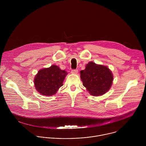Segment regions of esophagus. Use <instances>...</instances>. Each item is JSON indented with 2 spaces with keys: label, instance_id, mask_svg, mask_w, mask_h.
I'll list each match as a JSON object with an SVG mask.
<instances>
[{
  "label": "esophagus",
  "instance_id": "esophagus-1",
  "mask_svg": "<svg viewBox=\"0 0 146 146\" xmlns=\"http://www.w3.org/2000/svg\"><path fill=\"white\" fill-rule=\"evenodd\" d=\"M78 72V69H74L71 70V73L72 74H77Z\"/></svg>",
  "mask_w": 146,
  "mask_h": 146
}]
</instances>
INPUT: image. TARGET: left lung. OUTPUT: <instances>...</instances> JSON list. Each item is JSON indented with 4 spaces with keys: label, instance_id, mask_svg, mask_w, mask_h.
Segmentation results:
<instances>
[{
    "label": "left lung",
    "instance_id": "obj_1",
    "mask_svg": "<svg viewBox=\"0 0 146 146\" xmlns=\"http://www.w3.org/2000/svg\"><path fill=\"white\" fill-rule=\"evenodd\" d=\"M83 85L91 95L98 96L107 92L113 81V75L109 68L95 63H88L85 70L80 71Z\"/></svg>",
    "mask_w": 146,
    "mask_h": 146
}]
</instances>
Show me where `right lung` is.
I'll list each match as a JSON object with an SVG mask.
<instances>
[{"label": "right lung", "instance_id": "obj_1", "mask_svg": "<svg viewBox=\"0 0 146 146\" xmlns=\"http://www.w3.org/2000/svg\"><path fill=\"white\" fill-rule=\"evenodd\" d=\"M66 74V71L61 70L56 65L42 69L35 77L36 89L42 95L53 96L62 86Z\"/></svg>", "mask_w": 146, "mask_h": 146}]
</instances>
